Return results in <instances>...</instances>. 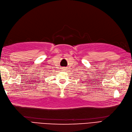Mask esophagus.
Wrapping results in <instances>:
<instances>
[{
    "mask_svg": "<svg viewBox=\"0 0 132 132\" xmlns=\"http://www.w3.org/2000/svg\"><path fill=\"white\" fill-rule=\"evenodd\" d=\"M61 70H62V71H65L67 70V68H65V67H63V68H61Z\"/></svg>",
    "mask_w": 132,
    "mask_h": 132,
    "instance_id": "obj_1",
    "label": "esophagus"
}]
</instances>
